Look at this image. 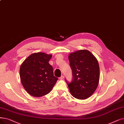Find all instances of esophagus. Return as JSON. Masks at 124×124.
Wrapping results in <instances>:
<instances>
[{
  "instance_id": "34e87169",
  "label": "esophagus",
  "mask_w": 124,
  "mask_h": 124,
  "mask_svg": "<svg viewBox=\"0 0 124 124\" xmlns=\"http://www.w3.org/2000/svg\"><path fill=\"white\" fill-rule=\"evenodd\" d=\"M64 78V76L63 75H62L61 77H59V79H61V80H62V79H63Z\"/></svg>"
}]
</instances>
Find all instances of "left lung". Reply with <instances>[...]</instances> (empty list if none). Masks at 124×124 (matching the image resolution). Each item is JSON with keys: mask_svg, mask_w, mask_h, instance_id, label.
Returning <instances> with one entry per match:
<instances>
[{"mask_svg": "<svg viewBox=\"0 0 124 124\" xmlns=\"http://www.w3.org/2000/svg\"><path fill=\"white\" fill-rule=\"evenodd\" d=\"M72 70L73 80L66 82L72 96L78 99H86L91 96L98 87L100 79L98 62L87 50H80L69 55Z\"/></svg>", "mask_w": 124, "mask_h": 124, "instance_id": "left-lung-1", "label": "left lung"}]
</instances>
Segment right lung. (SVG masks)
Returning <instances> with one entry per match:
<instances>
[{
	"mask_svg": "<svg viewBox=\"0 0 124 124\" xmlns=\"http://www.w3.org/2000/svg\"><path fill=\"white\" fill-rule=\"evenodd\" d=\"M51 54L43 52L31 54L20 68V77L25 90L33 97H40L50 92L58 78L54 76L49 63Z\"/></svg>",
	"mask_w": 124,
	"mask_h": 124,
	"instance_id": "1",
	"label": "right lung"
}]
</instances>
